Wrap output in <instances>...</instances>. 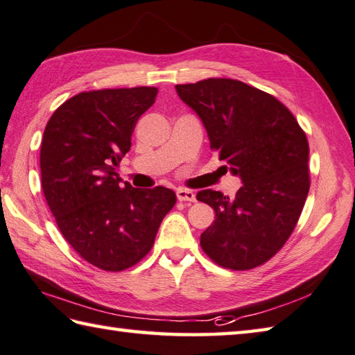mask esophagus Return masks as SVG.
Masks as SVG:
<instances>
[{"mask_svg": "<svg viewBox=\"0 0 355 355\" xmlns=\"http://www.w3.org/2000/svg\"><path fill=\"white\" fill-rule=\"evenodd\" d=\"M176 195H178V199L184 200V202H185V200H187V202H195V200H196L195 193H193L191 190H187V189H178Z\"/></svg>", "mask_w": 355, "mask_h": 355, "instance_id": "esophagus-1", "label": "esophagus"}]
</instances>
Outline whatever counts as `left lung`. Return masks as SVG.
<instances>
[{"mask_svg":"<svg viewBox=\"0 0 355 355\" xmlns=\"http://www.w3.org/2000/svg\"><path fill=\"white\" fill-rule=\"evenodd\" d=\"M202 120L210 148L243 180L235 198L200 190L216 213L200 247L216 264L249 270L269 261L292 235L309 193V144L286 106L233 78L176 85Z\"/></svg>","mask_w":355,"mask_h":355,"instance_id":"1","label":"left lung"}]
</instances>
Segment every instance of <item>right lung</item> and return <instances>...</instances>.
I'll return each instance as SVG.
<instances>
[{
    "label": "right lung",
    "mask_w": 355,
    "mask_h": 355,
    "mask_svg": "<svg viewBox=\"0 0 355 355\" xmlns=\"http://www.w3.org/2000/svg\"><path fill=\"white\" fill-rule=\"evenodd\" d=\"M156 96L153 86L80 92L58 106L44 128L40 168L46 202L72 249L102 270L137 264L176 204L173 190L122 185L116 173Z\"/></svg>",
    "instance_id": "obj_1"
}]
</instances>
